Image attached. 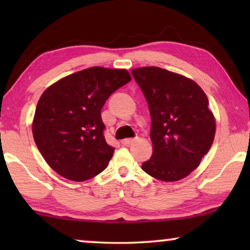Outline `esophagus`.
Here are the masks:
<instances>
[{"instance_id": "obj_1", "label": "esophagus", "mask_w": 250, "mask_h": 250, "mask_svg": "<svg viewBox=\"0 0 250 250\" xmlns=\"http://www.w3.org/2000/svg\"><path fill=\"white\" fill-rule=\"evenodd\" d=\"M134 141H136L135 138L134 139H124V140H122V145L129 146V145H132V143Z\"/></svg>"}]
</instances>
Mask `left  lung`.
<instances>
[{
    "instance_id": "8db88e82",
    "label": "left lung",
    "mask_w": 250,
    "mask_h": 250,
    "mask_svg": "<svg viewBox=\"0 0 250 250\" xmlns=\"http://www.w3.org/2000/svg\"><path fill=\"white\" fill-rule=\"evenodd\" d=\"M131 73L151 116L153 151L142 169L165 182L183 179L199 166L214 141L215 119L206 94L193 81L159 67Z\"/></svg>"
}]
</instances>
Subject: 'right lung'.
Here are the masks:
<instances>
[{
  "label": "right lung",
  "instance_id": "add662e5",
  "mask_svg": "<svg viewBox=\"0 0 250 250\" xmlns=\"http://www.w3.org/2000/svg\"><path fill=\"white\" fill-rule=\"evenodd\" d=\"M129 81L125 69L92 67L44 91L34 116L33 135L51 168L64 179L82 182L108 166L115 148L104 139L101 109Z\"/></svg>",
  "mask_w": 250,
  "mask_h": 250
}]
</instances>
